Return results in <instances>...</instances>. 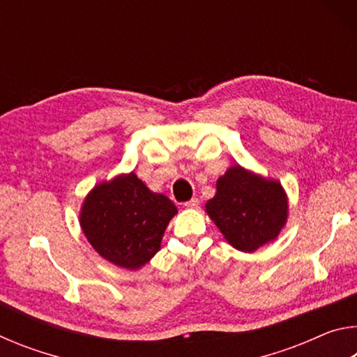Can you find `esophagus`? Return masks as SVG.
I'll list each match as a JSON object with an SVG mask.
<instances>
[{"mask_svg":"<svg viewBox=\"0 0 357 357\" xmlns=\"http://www.w3.org/2000/svg\"><path fill=\"white\" fill-rule=\"evenodd\" d=\"M184 206L189 208V209H195V208L200 206V200H198V198H192V200L184 203Z\"/></svg>","mask_w":357,"mask_h":357,"instance_id":"esophagus-1","label":"esophagus"}]
</instances>
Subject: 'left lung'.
I'll return each mask as SVG.
<instances>
[{
  "label": "left lung",
  "instance_id": "obj_1",
  "mask_svg": "<svg viewBox=\"0 0 357 357\" xmlns=\"http://www.w3.org/2000/svg\"><path fill=\"white\" fill-rule=\"evenodd\" d=\"M288 203L282 185L233 167L217 181L206 213L234 249L253 252L279 236Z\"/></svg>",
  "mask_w": 357,
  "mask_h": 357
}]
</instances>
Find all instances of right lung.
Returning <instances> with one entry per match:
<instances>
[{
  "mask_svg": "<svg viewBox=\"0 0 357 357\" xmlns=\"http://www.w3.org/2000/svg\"><path fill=\"white\" fill-rule=\"evenodd\" d=\"M172 200L153 193L134 173L96 185L83 203L80 225L102 257L126 269H138L160 249L172 217Z\"/></svg>",
  "mask_w": 357,
  "mask_h": 357,
  "instance_id": "right-lung-1",
  "label": "right lung"
}]
</instances>
